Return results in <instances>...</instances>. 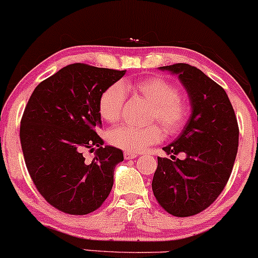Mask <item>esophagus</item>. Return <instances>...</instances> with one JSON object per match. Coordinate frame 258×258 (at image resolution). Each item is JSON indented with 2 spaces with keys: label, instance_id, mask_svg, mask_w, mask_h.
Masks as SVG:
<instances>
[{
  "label": "esophagus",
  "instance_id": "esophagus-1",
  "mask_svg": "<svg viewBox=\"0 0 258 258\" xmlns=\"http://www.w3.org/2000/svg\"><path fill=\"white\" fill-rule=\"evenodd\" d=\"M138 156V153L135 152H132V151H125L124 152V158L125 160H133V158H135Z\"/></svg>",
  "mask_w": 258,
  "mask_h": 258
}]
</instances>
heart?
Here are the masks:
<instances>
[{
	"label": "heart",
	"mask_w": 258,
	"mask_h": 258,
	"mask_svg": "<svg viewBox=\"0 0 258 258\" xmlns=\"http://www.w3.org/2000/svg\"><path fill=\"white\" fill-rule=\"evenodd\" d=\"M125 88L132 89L149 103H151L150 119L157 120L168 134H176L183 129L189 115V106L186 100L178 94L172 83L163 78L149 77L134 84L114 83L106 89L98 101V111L103 119L115 123L120 119L124 102ZM163 138L157 125L146 128L121 125L112 130L108 134L109 143L126 151L138 152L152 144L160 143Z\"/></svg>",
	"instance_id": "heart-1"
}]
</instances>
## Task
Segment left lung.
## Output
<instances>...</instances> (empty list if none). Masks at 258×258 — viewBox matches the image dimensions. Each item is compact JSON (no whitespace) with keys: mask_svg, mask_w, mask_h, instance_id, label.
I'll return each mask as SVG.
<instances>
[{"mask_svg":"<svg viewBox=\"0 0 258 258\" xmlns=\"http://www.w3.org/2000/svg\"><path fill=\"white\" fill-rule=\"evenodd\" d=\"M178 75L189 96L191 114L183 132L163 147L167 155L185 153L184 160L157 157L152 191L170 215H198L216 201L228 183L239 146V126L227 92L196 67H160Z\"/></svg>","mask_w":258,"mask_h":258,"instance_id":"8db88e82","label":"left lung"}]
</instances>
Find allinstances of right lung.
Masks as SVG:
<instances>
[{
    "label": "right lung",
    "mask_w": 258,
    "mask_h": 258,
    "mask_svg": "<svg viewBox=\"0 0 258 258\" xmlns=\"http://www.w3.org/2000/svg\"><path fill=\"white\" fill-rule=\"evenodd\" d=\"M125 71L74 63L36 86L20 121L28 172L43 199L69 215L94 212L108 198L121 150L103 146L98 101ZM86 162L84 148L93 151Z\"/></svg>",
    "instance_id": "add662e5"
}]
</instances>
